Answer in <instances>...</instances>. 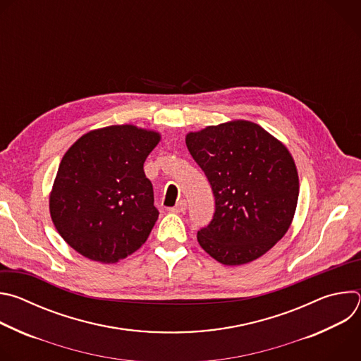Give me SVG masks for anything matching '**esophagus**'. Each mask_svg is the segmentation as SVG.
<instances>
[{
    "label": "esophagus",
    "instance_id": "esophagus-1",
    "mask_svg": "<svg viewBox=\"0 0 361 361\" xmlns=\"http://www.w3.org/2000/svg\"><path fill=\"white\" fill-rule=\"evenodd\" d=\"M185 210H187V201H185V200H180V201L177 202V205H176V207L170 209V212H171V213H176V214L184 213Z\"/></svg>",
    "mask_w": 361,
    "mask_h": 361
}]
</instances>
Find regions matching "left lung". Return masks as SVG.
Segmentation results:
<instances>
[{
  "mask_svg": "<svg viewBox=\"0 0 361 361\" xmlns=\"http://www.w3.org/2000/svg\"><path fill=\"white\" fill-rule=\"evenodd\" d=\"M185 144L216 198L212 223L197 233L201 248L224 266L257 260L294 219L300 185L288 148L247 120L190 131Z\"/></svg>",
  "mask_w": 361,
  "mask_h": 361,
  "instance_id": "1",
  "label": "left lung"
}]
</instances>
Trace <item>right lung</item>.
<instances>
[{"label":"right lung","instance_id":"add662e5","mask_svg":"<svg viewBox=\"0 0 361 361\" xmlns=\"http://www.w3.org/2000/svg\"><path fill=\"white\" fill-rule=\"evenodd\" d=\"M160 140L154 130L109 126L67 149L49 192V214L77 252L110 264L147 241L159 210L144 161Z\"/></svg>","mask_w":361,"mask_h":361}]
</instances>
